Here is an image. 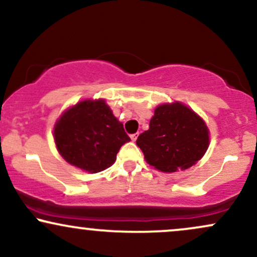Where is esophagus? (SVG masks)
Here are the masks:
<instances>
[{
    "instance_id": "esophagus-1",
    "label": "esophagus",
    "mask_w": 257,
    "mask_h": 257,
    "mask_svg": "<svg viewBox=\"0 0 257 257\" xmlns=\"http://www.w3.org/2000/svg\"><path fill=\"white\" fill-rule=\"evenodd\" d=\"M131 139H132V141H137L138 134H132V135H131Z\"/></svg>"
}]
</instances>
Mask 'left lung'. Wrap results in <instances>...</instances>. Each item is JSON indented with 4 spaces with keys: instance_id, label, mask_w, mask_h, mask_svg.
I'll return each instance as SVG.
<instances>
[{
    "instance_id": "left-lung-1",
    "label": "left lung",
    "mask_w": 257,
    "mask_h": 257,
    "mask_svg": "<svg viewBox=\"0 0 257 257\" xmlns=\"http://www.w3.org/2000/svg\"><path fill=\"white\" fill-rule=\"evenodd\" d=\"M137 145L150 166L164 173L185 170L204 156L209 131L196 112L181 102L156 107L149 131L139 135Z\"/></svg>"
}]
</instances>
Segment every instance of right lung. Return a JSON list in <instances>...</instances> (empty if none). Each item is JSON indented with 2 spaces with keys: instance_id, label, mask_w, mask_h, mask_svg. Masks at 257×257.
<instances>
[{
  "instance_id": "right-lung-1",
  "label": "right lung",
  "mask_w": 257,
  "mask_h": 257,
  "mask_svg": "<svg viewBox=\"0 0 257 257\" xmlns=\"http://www.w3.org/2000/svg\"><path fill=\"white\" fill-rule=\"evenodd\" d=\"M54 141L67 163L89 173L111 167L131 141L105 100H83L66 110L54 125Z\"/></svg>"
}]
</instances>
